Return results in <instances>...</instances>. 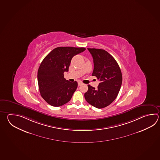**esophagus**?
I'll return each mask as SVG.
<instances>
[{"label":"esophagus","mask_w":160,"mask_h":160,"mask_svg":"<svg viewBox=\"0 0 160 160\" xmlns=\"http://www.w3.org/2000/svg\"><path fill=\"white\" fill-rule=\"evenodd\" d=\"M82 82H78V86H80V85H82Z\"/></svg>","instance_id":"34e87169"}]
</instances>
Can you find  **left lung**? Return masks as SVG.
Here are the masks:
<instances>
[{
	"label": "left lung",
	"mask_w": 160,
	"mask_h": 160,
	"mask_svg": "<svg viewBox=\"0 0 160 160\" xmlns=\"http://www.w3.org/2000/svg\"><path fill=\"white\" fill-rule=\"evenodd\" d=\"M93 59L92 76L100 80L98 89L88 85L84 94L86 101L96 108L101 109L111 104L117 98L122 84V77L116 60L104 49L88 48Z\"/></svg>",
	"instance_id": "obj_1"
}]
</instances>
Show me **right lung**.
<instances>
[{
  "instance_id": "add662e5",
  "label": "right lung",
  "mask_w": 160,
  "mask_h": 160,
  "mask_svg": "<svg viewBox=\"0 0 160 160\" xmlns=\"http://www.w3.org/2000/svg\"><path fill=\"white\" fill-rule=\"evenodd\" d=\"M85 50L83 47H60L43 59L38 71V82L40 95L48 104L60 107L71 99L78 82L67 80L64 72L68 71L72 58Z\"/></svg>"
}]
</instances>
